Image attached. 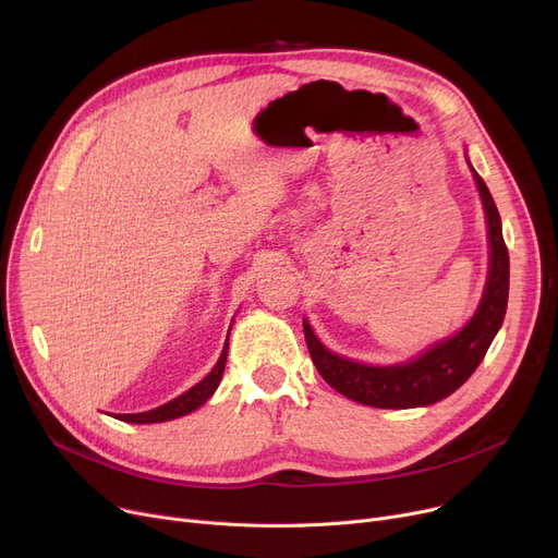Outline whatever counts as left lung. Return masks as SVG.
<instances>
[{"label":"left lung","instance_id":"1","mask_svg":"<svg viewBox=\"0 0 558 558\" xmlns=\"http://www.w3.org/2000/svg\"><path fill=\"white\" fill-rule=\"evenodd\" d=\"M468 167L473 171L484 203L490 248L488 278L477 312L457 335L434 343L416 360L393 366H371L335 355L316 339L307 320H303L305 341L316 371L341 396L379 409L434 404L454 393L475 373L497 330L502 328L509 301V251L495 201L473 165L468 162Z\"/></svg>","mask_w":558,"mask_h":558}]
</instances>
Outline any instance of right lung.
<instances>
[{
    "label": "right lung",
    "instance_id": "obj_1",
    "mask_svg": "<svg viewBox=\"0 0 558 558\" xmlns=\"http://www.w3.org/2000/svg\"><path fill=\"white\" fill-rule=\"evenodd\" d=\"M230 332V330H228ZM226 357H228V341L221 350V357L215 364V368L205 375L198 385H194L192 389H187L183 396L173 398L151 412H142V414H117L114 418H120L124 423H137V425H146V423H165V421H173V418H181L185 414H192L194 409H198L203 402H208V398L217 391L219 383H221V375L226 368Z\"/></svg>",
    "mask_w": 558,
    "mask_h": 558
}]
</instances>
